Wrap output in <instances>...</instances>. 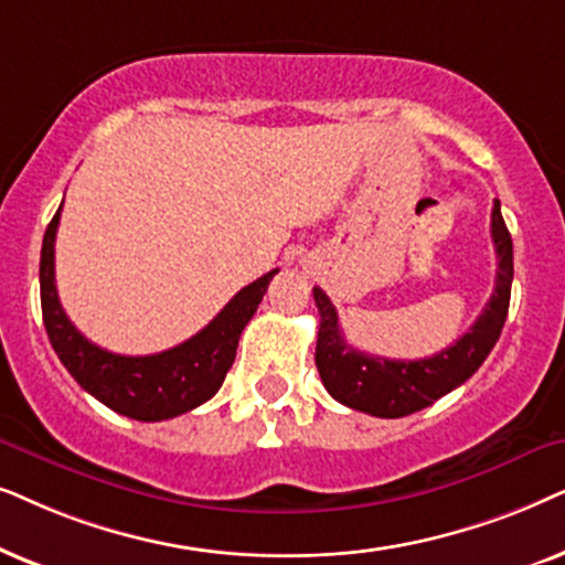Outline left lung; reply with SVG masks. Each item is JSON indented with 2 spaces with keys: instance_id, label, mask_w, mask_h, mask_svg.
Segmentation results:
<instances>
[{
  "instance_id": "8db88e82",
  "label": "left lung",
  "mask_w": 565,
  "mask_h": 565,
  "mask_svg": "<svg viewBox=\"0 0 565 565\" xmlns=\"http://www.w3.org/2000/svg\"><path fill=\"white\" fill-rule=\"evenodd\" d=\"M491 237L499 270H495V289L486 310L460 341L428 359L397 361L356 351L343 341L338 312L326 291L320 287L312 289L320 312L315 364H318L322 385L338 403L377 418H403L439 401L441 395L452 393L478 372L507 322L511 278H514V250H511V235L503 224L499 201H493Z\"/></svg>"
}]
</instances>
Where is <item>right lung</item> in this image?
I'll use <instances>...</instances> for the list:
<instances>
[{"instance_id": "right-lung-1", "label": "right lung", "mask_w": 565, "mask_h": 565, "mask_svg": "<svg viewBox=\"0 0 565 565\" xmlns=\"http://www.w3.org/2000/svg\"><path fill=\"white\" fill-rule=\"evenodd\" d=\"M58 216H62V206H58L54 220L46 227V235H43L41 310L49 341L66 372L79 382V387L87 390L103 405H108L110 411L137 420L175 418L214 397L227 377L232 361H235L239 333L258 310L278 268L268 270L258 281L239 289L204 330H199L180 345L149 353V356H120V353L105 351L87 341L72 326L62 302H58L54 276Z\"/></svg>"}]
</instances>
